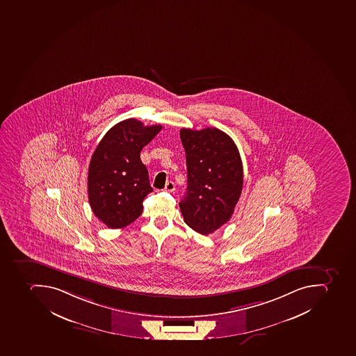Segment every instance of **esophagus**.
<instances>
[{"label": "esophagus", "mask_w": 356, "mask_h": 356, "mask_svg": "<svg viewBox=\"0 0 356 356\" xmlns=\"http://www.w3.org/2000/svg\"><path fill=\"white\" fill-rule=\"evenodd\" d=\"M175 190V184H174L172 181H170V182L166 183L165 185V191L166 192H173V191Z\"/></svg>", "instance_id": "esophagus-1"}]
</instances>
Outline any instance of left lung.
I'll list each match as a JSON object with an SVG mask.
<instances>
[{
	"label": "left lung",
	"instance_id": "8db88e82",
	"mask_svg": "<svg viewBox=\"0 0 356 356\" xmlns=\"http://www.w3.org/2000/svg\"><path fill=\"white\" fill-rule=\"evenodd\" d=\"M179 136L188 171V188L179 209L185 223L207 236L230 220L239 201L241 157L232 138L218 128H182Z\"/></svg>",
	"mask_w": 356,
	"mask_h": 356
}]
</instances>
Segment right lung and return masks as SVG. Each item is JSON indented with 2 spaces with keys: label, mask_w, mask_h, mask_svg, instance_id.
<instances>
[{
  "label": "right lung",
  "mask_w": 356,
  "mask_h": 356,
  "mask_svg": "<svg viewBox=\"0 0 356 356\" xmlns=\"http://www.w3.org/2000/svg\"><path fill=\"white\" fill-rule=\"evenodd\" d=\"M161 129L134 118L122 120L95 149L88 168L89 203L108 228H124L142 214L143 200L153 188L140 154Z\"/></svg>",
  "instance_id": "1"
}]
</instances>
